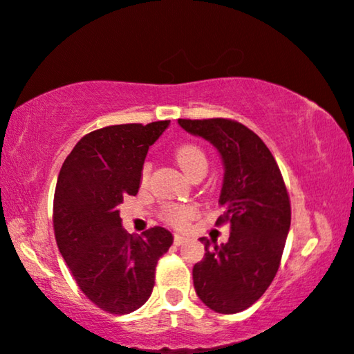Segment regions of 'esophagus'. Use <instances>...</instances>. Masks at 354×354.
Returning a JSON list of instances; mask_svg holds the SVG:
<instances>
[{
  "label": "esophagus",
  "mask_w": 354,
  "mask_h": 354,
  "mask_svg": "<svg viewBox=\"0 0 354 354\" xmlns=\"http://www.w3.org/2000/svg\"><path fill=\"white\" fill-rule=\"evenodd\" d=\"M184 237L181 234H175V245H183Z\"/></svg>",
  "instance_id": "1"
}]
</instances>
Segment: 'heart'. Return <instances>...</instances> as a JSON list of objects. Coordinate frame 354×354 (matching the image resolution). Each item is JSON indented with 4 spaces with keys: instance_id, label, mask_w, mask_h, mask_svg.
Instances as JSON below:
<instances>
[{
    "instance_id": "b5f03b06",
    "label": "heart",
    "mask_w": 354,
    "mask_h": 354,
    "mask_svg": "<svg viewBox=\"0 0 354 354\" xmlns=\"http://www.w3.org/2000/svg\"><path fill=\"white\" fill-rule=\"evenodd\" d=\"M175 160L185 175L190 176L192 173L196 170H206L207 169V158L203 149L194 143H184L175 149ZM149 173H151V165L148 162L143 164L142 173H140V183L145 185L149 179ZM195 209L192 206L185 205H171L164 209V220L167 223L173 226H181L194 217Z\"/></svg>"
}]
</instances>
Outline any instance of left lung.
Wrapping results in <instances>:
<instances>
[{"label":"left lung","mask_w":354,"mask_h":354,"mask_svg":"<svg viewBox=\"0 0 354 354\" xmlns=\"http://www.w3.org/2000/svg\"><path fill=\"white\" fill-rule=\"evenodd\" d=\"M181 128L218 149L225 165L217 225L230 223L226 243L201 237L205 257L194 266L196 295L220 314L250 308L277 274L290 227V200L270 149L230 118L185 120Z\"/></svg>","instance_id":"8db88e82"}]
</instances>
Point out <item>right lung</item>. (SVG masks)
I'll return each instance as SVG.
<instances>
[{"label":"right lung","instance_id":"right-lung-1","mask_svg":"<svg viewBox=\"0 0 354 354\" xmlns=\"http://www.w3.org/2000/svg\"><path fill=\"white\" fill-rule=\"evenodd\" d=\"M169 124L162 120L92 131L59 171L53 203L59 251L84 295L109 314H129L145 304L159 257L173 243L162 226L129 234L118 211L124 196L139 192L148 148Z\"/></svg>","mask_w":354,"mask_h":354}]
</instances>
